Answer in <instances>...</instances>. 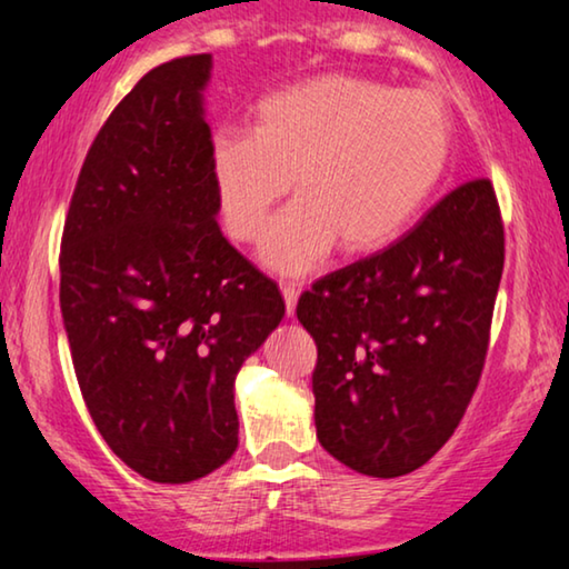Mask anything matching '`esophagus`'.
I'll return each instance as SVG.
<instances>
[{
    "label": "esophagus",
    "instance_id": "34e87169",
    "mask_svg": "<svg viewBox=\"0 0 569 569\" xmlns=\"http://www.w3.org/2000/svg\"><path fill=\"white\" fill-rule=\"evenodd\" d=\"M281 291H283V301H286V313H288V317H293L296 301H299V286H296V283H283Z\"/></svg>",
    "mask_w": 569,
    "mask_h": 569
}]
</instances>
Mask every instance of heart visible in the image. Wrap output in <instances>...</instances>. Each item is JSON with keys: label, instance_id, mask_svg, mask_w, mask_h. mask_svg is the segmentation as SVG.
I'll use <instances>...</instances> for the list:
<instances>
[{"label": "heart", "instance_id": "b5f03b06", "mask_svg": "<svg viewBox=\"0 0 569 569\" xmlns=\"http://www.w3.org/2000/svg\"><path fill=\"white\" fill-rule=\"evenodd\" d=\"M452 120L435 94L325 73L258 104L252 130L211 142L219 211L234 240L258 244L293 178L262 258L303 273L329 250L358 256L396 240L442 181Z\"/></svg>", "mask_w": 569, "mask_h": 569}]
</instances>
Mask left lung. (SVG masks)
I'll use <instances>...</instances> for the list:
<instances>
[{"label":"left lung","mask_w":569,"mask_h":569,"mask_svg":"<svg viewBox=\"0 0 569 569\" xmlns=\"http://www.w3.org/2000/svg\"><path fill=\"white\" fill-rule=\"evenodd\" d=\"M488 178L457 186L391 248L319 278L296 317L317 342V437L347 468L398 478L435 457L486 366L503 273Z\"/></svg>","instance_id":"left-lung-1"}]
</instances>
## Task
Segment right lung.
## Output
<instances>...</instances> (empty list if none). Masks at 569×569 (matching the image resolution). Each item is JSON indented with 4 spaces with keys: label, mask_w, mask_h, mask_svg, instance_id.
<instances>
[{
    "label": "right lung",
    "mask_w": 569,
    "mask_h": 569,
    "mask_svg": "<svg viewBox=\"0 0 569 569\" xmlns=\"http://www.w3.org/2000/svg\"><path fill=\"white\" fill-rule=\"evenodd\" d=\"M211 56L156 66L101 124L61 237V311L99 435L152 482L237 449L234 378L281 325L276 281L217 224L201 91Z\"/></svg>",
    "instance_id": "obj_1"
}]
</instances>
